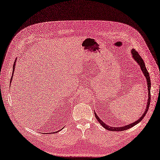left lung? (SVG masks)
Listing matches in <instances>:
<instances>
[{
    "instance_id": "1",
    "label": "left lung",
    "mask_w": 160,
    "mask_h": 160,
    "mask_svg": "<svg viewBox=\"0 0 160 160\" xmlns=\"http://www.w3.org/2000/svg\"><path fill=\"white\" fill-rule=\"evenodd\" d=\"M131 55H132L133 59L136 61V62L138 64L139 66H140V68L142 70V73L144 74L145 77L146 78L147 89H148V99H147V107L145 108V111L144 112V113L142 114V116L140 117V118H138L137 121H135L133 123H131V124H130L126 125L124 126H120V127H112V126H108V124H106L105 122H103L100 119V118L98 116V115L95 112V116L97 118V120H98V122L100 123L101 126H103V128H105V129H107L108 130H110V131H123V130H128L130 128H132V127H133L134 126L138 124V123L142 120V118L145 117V114L147 113V111H148L149 108V105H150V102H151V95H150V93H151V91H150L151 81H150V77H149V72L147 70L144 61L142 60L141 57L139 55L138 52H137V51H135V49H134V48L131 49Z\"/></svg>"
}]
</instances>
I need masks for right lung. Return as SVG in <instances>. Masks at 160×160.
Here are the masks:
<instances>
[{"instance_id": "right-lung-1", "label": "right lung", "mask_w": 160, "mask_h": 160, "mask_svg": "<svg viewBox=\"0 0 160 160\" xmlns=\"http://www.w3.org/2000/svg\"><path fill=\"white\" fill-rule=\"evenodd\" d=\"M17 60V59H16ZM16 60H15V63H14V64H13V72H12V76H11V82H10V83L11 84V81H12V79H13V74H14V72H15V64H16ZM63 129V128H62ZM62 129H61L60 130H61ZM59 132V130L58 131H56L55 132ZM54 133V132H53Z\"/></svg>"}]
</instances>
